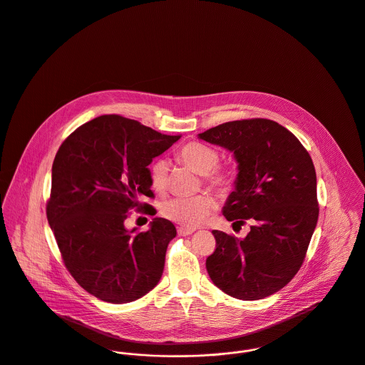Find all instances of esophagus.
I'll use <instances>...</instances> for the list:
<instances>
[{
	"label": "esophagus",
	"instance_id": "esophagus-1",
	"mask_svg": "<svg viewBox=\"0 0 365 365\" xmlns=\"http://www.w3.org/2000/svg\"><path fill=\"white\" fill-rule=\"evenodd\" d=\"M177 232H178V235L180 237H188V235H191L192 232H195L194 228H185V227H180L178 230H177Z\"/></svg>",
	"mask_w": 365,
	"mask_h": 365
}]
</instances>
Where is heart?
Returning <instances> with one entry per match:
<instances>
[{"label":"heart","mask_w":365,"mask_h":365,"mask_svg":"<svg viewBox=\"0 0 365 365\" xmlns=\"http://www.w3.org/2000/svg\"><path fill=\"white\" fill-rule=\"evenodd\" d=\"M178 159L190 169L202 174L205 182L212 188L225 191L232 184V174L225 169H217L219 152L202 143H188L178 150ZM149 181L153 191L163 194L169 185V163L156 160L149 169ZM215 202L212 196L196 195L192 197H171L162 203L160 213L185 228H194L209 216Z\"/></svg>","instance_id":"1"}]
</instances>
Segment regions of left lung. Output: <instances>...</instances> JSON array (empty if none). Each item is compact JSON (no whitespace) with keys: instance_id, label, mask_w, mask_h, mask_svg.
Returning a JSON list of instances; mask_svg holds the SVG:
<instances>
[{"instance_id":"left-lung-1","label":"left lung","mask_w":365,"mask_h":365,"mask_svg":"<svg viewBox=\"0 0 365 365\" xmlns=\"http://www.w3.org/2000/svg\"><path fill=\"white\" fill-rule=\"evenodd\" d=\"M199 140L225 148L238 163L235 190L222 215L245 238L212 231L216 250L206 260L210 279L241 300H259L282 289L303 264L318 220L313 160L289 130L268 119L224 123Z\"/></svg>"}]
</instances>
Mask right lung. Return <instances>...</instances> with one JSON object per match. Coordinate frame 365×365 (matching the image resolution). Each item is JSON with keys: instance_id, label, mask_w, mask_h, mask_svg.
Wrapping results in <instances>:
<instances>
[{"instance_id": "right-lung-1", "label": "right lung", "mask_w": 365, "mask_h": 365, "mask_svg": "<svg viewBox=\"0 0 365 365\" xmlns=\"http://www.w3.org/2000/svg\"><path fill=\"white\" fill-rule=\"evenodd\" d=\"M178 140L103 115L74 130L56 152L49 227L77 284L103 302H134L160 281L175 227L156 217L137 232L124 221L130 209L143 207L140 197L153 196L148 166Z\"/></svg>"}]
</instances>
